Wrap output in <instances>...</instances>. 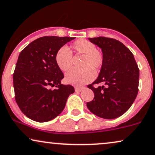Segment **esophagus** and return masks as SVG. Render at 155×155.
Listing matches in <instances>:
<instances>
[{
	"label": "esophagus",
	"instance_id": "esophagus-1",
	"mask_svg": "<svg viewBox=\"0 0 155 155\" xmlns=\"http://www.w3.org/2000/svg\"><path fill=\"white\" fill-rule=\"evenodd\" d=\"M83 89V87H75V91L76 92H80Z\"/></svg>",
	"mask_w": 155,
	"mask_h": 155
}]
</instances>
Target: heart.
<instances>
[{
	"label": "heart",
	"mask_w": 155,
	"mask_h": 155,
	"mask_svg": "<svg viewBox=\"0 0 155 155\" xmlns=\"http://www.w3.org/2000/svg\"><path fill=\"white\" fill-rule=\"evenodd\" d=\"M72 51L83 55L81 68H74L66 74L65 81L73 85H81L94 79L96 70L99 69L104 64V55L97 49L95 44L87 39H78L71 45ZM55 62L62 71H67L73 65L72 53L65 46H62L55 55Z\"/></svg>",
	"instance_id": "b5f03b06"
}]
</instances>
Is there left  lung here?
I'll list each match as a JSON object with an SVG mask.
<instances>
[{
  "mask_svg": "<svg viewBox=\"0 0 155 155\" xmlns=\"http://www.w3.org/2000/svg\"><path fill=\"white\" fill-rule=\"evenodd\" d=\"M89 40L101 48L104 64L97 79L88 85L94 97L87 106L101 118L115 119L126 112L136 99L140 69L134 55L119 41L101 36ZM99 83L104 85L93 87Z\"/></svg>",
  "mask_w": 155,
  "mask_h": 155,
  "instance_id": "left-lung-1",
  "label": "left lung"
}]
</instances>
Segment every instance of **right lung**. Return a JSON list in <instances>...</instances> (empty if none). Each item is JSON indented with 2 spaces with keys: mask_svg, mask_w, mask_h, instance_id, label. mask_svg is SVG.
<instances>
[{
  "mask_svg": "<svg viewBox=\"0 0 155 155\" xmlns=\"http://www.w3.org/2000/svg\"><path fill=\"white\" fill-rule=\"evenodd\" d=\"M73 39L41 37L19 54L13 76L15 99L21 111L32 120L45 122L54 119L74 92L71 85L61 84L64 76L55 62L56 51ZM53 86L57 88L51 90Z\"/></svg>",
  "mask_w": 155,
  "mask_h": 155,
  "instance_id": "right-lung-1",
  "label": "right lung"
}]
</instances>
